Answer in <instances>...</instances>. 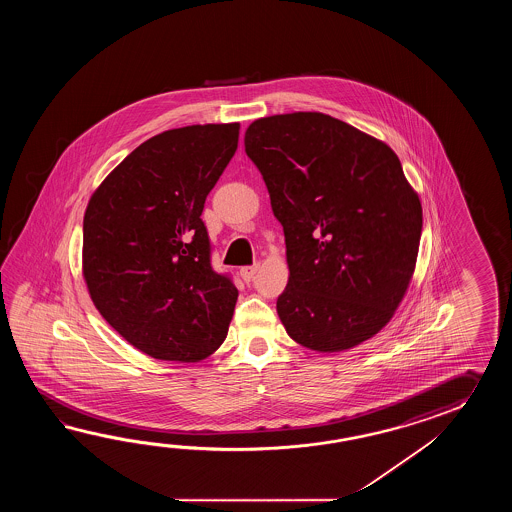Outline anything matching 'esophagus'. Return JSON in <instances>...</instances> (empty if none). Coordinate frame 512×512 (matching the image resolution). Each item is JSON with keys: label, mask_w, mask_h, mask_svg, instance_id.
I'll return each instance as SVG.
<instances>
[{"label": "esophagus", "mask_w": 512, "mask_h": 512, "mask_svg": "<svg viewBox=\"0 0 512 512\" xmlns=\"http://www.w3.org/2000/svg\"><path fill=\"white\" fill-rule=\"evenodd\" d=\"M260 269V265L258 263H254V265H247V267H241V278H243V282H251L252 278L256 276V272Z\"/></svg>", "instance_id": "obj_1"}]
</instances>
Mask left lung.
Returning a JSON list of instances; mask_svg holds the SVG:
<instances>
[{
	"instance_id": "1",
	"label": "left lung",
	"mask_w": 512,
	"mask_h": 512,
	"mask_svg": "<svg viewBox=\"0 0 512 512\" xmlns=\"http://www.w3.org/2000/svg\"><path fill=\"white\" fill-rule=\"evenodd\" d=\"M245 152L282 223L287 335L315 351L357 346L386 326L414 274L423 210L384 142L324 113L252 122Z\"/></svg>"
}]
</instances>
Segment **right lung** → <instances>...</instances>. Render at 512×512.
I'll return each instance as SVG.
<instances>
[{"label": "right lung", "instance_id": "right-lung-1", "mask_svg": "<svg viewBox=\"0 0 512 512\" xmlns=\"http://www.w3.org/2000/svg\"><path fill=\"white\" fill-rule=\"evenodd\" d=\"M240 124L164 131L98 186L84 216V278L109 326L153 359L197 362L227 337L238 289L212 267L201 212Z\"/></svg>", "mask_w": 512, "mask_h": 512}]
</instances>
